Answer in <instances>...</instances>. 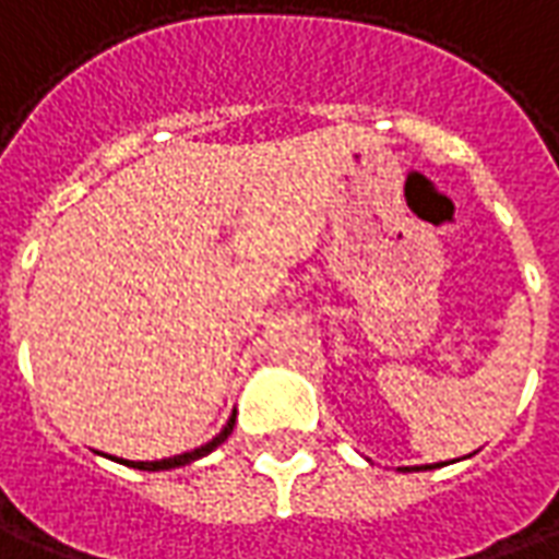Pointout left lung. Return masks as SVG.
<instances>
[{
	"instance_id": "left-lung-1",
	"label": "left lung",
	"mask_w": 559,
	"mask_h": 559,
	"mask_svg": "<svg viewBox=\"0 0 559 559\" xmlns=\"http://www.w3.org/2000/svg\"><path fill=\"white\" fill-rule=\"evenodd\" d=\"M420 469H432V466H420Z\"/></svg>"
}]
</instances>
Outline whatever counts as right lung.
I'll list each match as a JSON object with an SVG mask.
<instances>
[{
	"instance_id": "1",
	"label": "right lung",
	"mask_w": 559,
	"mask_h": 559,
	"mask_svg": "<svg viewBox=\"0 0 559 559\" xmlns=\"http://www.w3.org/2000/svg\"><path fill=\"white\" fill-rule=\"evenodd\" d=\"M233 424H236V415L226 420V427L214 436L212 442L202 444V448H197V451H187V454H178V456H169V460H154V463H135V460H120L123 466H132V469H144V472H157V469H175V466H187V463H193V460H199V456L212 454L214 448L221 442H226V436L233 432Z\"/></svg>"
}]
</instances>
